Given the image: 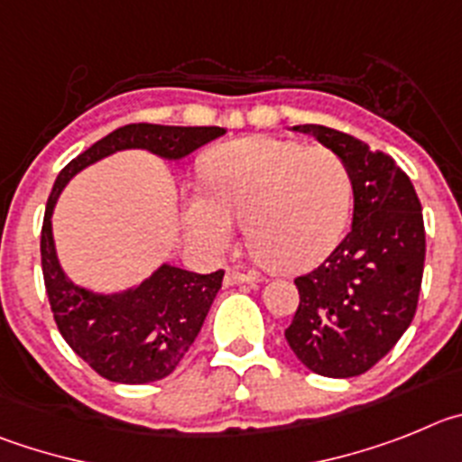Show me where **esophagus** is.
Masks as SVG:
<instances>
[{
  "mask_svg": "<svg viewBox=\"0 0 462 462\" xmlns=\"http://www.w3.org/2000/svg\"><path fill=\"white\" fill-rule=\"evenodd\" d=\"M253 273H241V272H235V269H227L226 273V288H232V285H241V282H251L253 281Z\"/></svg>",
  "mask_w": 462,
  "mask_h": 462,
  "instance_id": "34e87169",
  "label": "esophagus"
}]
</instances>
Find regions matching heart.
<instances>
[{
    "label": "heart",
    "instance_id": "1",
    "mask_svg": "<svg viewBox=\"0 0 462 462\" xmlns=\"http://www.w3.org/2000/svg\"><path fill=\"white\" fill-rule=\"evenodd\" d=\"M205 189L184 200L189 230L214 248L246 221L248 248L278 273L306 272L336 248L352 205V177L338 153L292 140L251 135L211 149Z\"/></svg>",
    "mask_w": 462,
    "mask_h": 462
}]
</instances>
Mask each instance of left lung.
Listing matches in <instances>:
<instances>
[{
	"label": "left lung",
	"instance_id": "left-lung-1",
	"mask_svg": "<svg viewBox=\"0 0 462 462\" xmlns=\"http://www.w3.org/2000/svg\"><path fill=\"white\" fill-rule=\"evenodd\" d=\"M294 131L345 161L355 211L334 253L294 278L299 309L285 340L309 371L355 377L392 350L414 318L426 260L421 202L389 153L318 124Z\"/></svg>",
	"mask_w": 462,
	"mask_h": 462
}]
</instances>
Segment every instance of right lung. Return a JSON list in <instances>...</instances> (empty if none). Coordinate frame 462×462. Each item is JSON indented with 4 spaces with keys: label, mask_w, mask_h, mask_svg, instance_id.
<instances>
[{
    "label": "right lung",
    "mask_w": 462,
    "mask_h": 462,
    "mask_svg": "<svg viewBox=\"0 0 462 462\" xmlns=\"http://www.w3.org/2000/svg\"><path fill=\"white\" fill-rule=\"evenodd\" d=\"M221 126L128 124L70 161L52 186L41 230V264L50 309L70 350L110 382L147 384L168 377L198 338L223 272L193 273L163 262L156 272L119 292H94L70 281L60 264L52 214L61 190L78 172L126 149H144L163 161H181L211 140Z\"/></svg>",
    "instance_id": "add662e5"
}]
</instances>
